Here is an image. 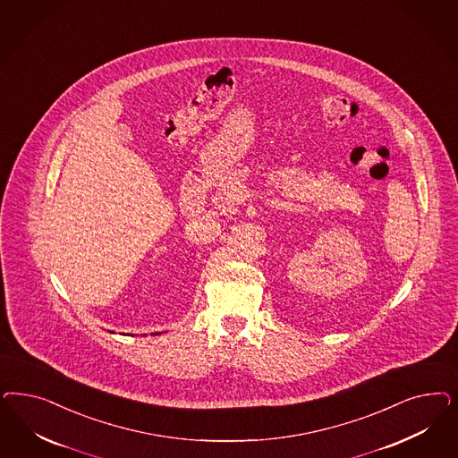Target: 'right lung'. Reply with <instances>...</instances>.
Instances as JSON below:
<instances>
[{
    "label": "right lung",
    "instance_id": "1",
    "mask_svg": "<svg viewBox=\"0 0 458 458\" xmlns=\"http://www.w3.org/2000/svg\"><path fill=\"white\" fill-rule=\"evenodd\" d=\"M111 334H114V332H111ZM153 335H158V334H153Z\"/></svg>",
    "mask_w": 458,
    "mask_h": 458
}]
</instances>
